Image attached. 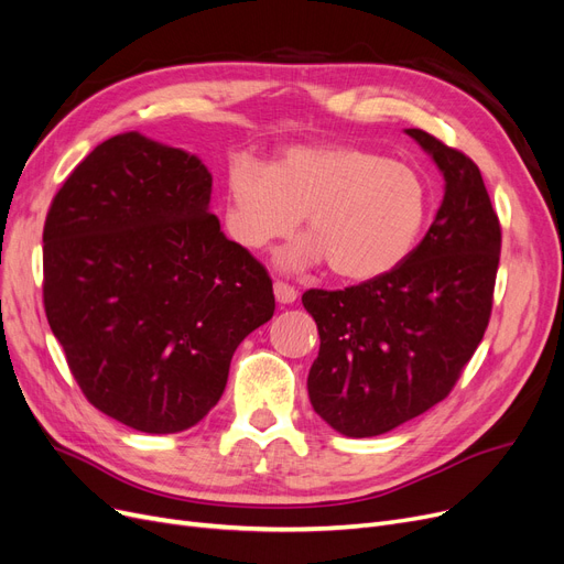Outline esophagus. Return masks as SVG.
<instances>
[{"instance_id": "obj_1", "label": "esophagus", "mask_w": 564, "mask_h": 564, "mask_svg": "<svg viewBox=\"0 0 564 564\" xmlns=\"http://www.w3.org/2000/svg\"><path fill=\"white\" fill-rule=\"evenodd\" d=\"M274 297H276L279 304H292L297 300V290L288 285V283H283V281H276L274 283Z\"/></svg>"}]
</instances>
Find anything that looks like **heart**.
<instances>
[{"instance_id": "1", "label": "heart", "mask_w": 564, "mask_h": 564, "mask_svg": "<svg viewBox=\"0 0 564 564\" xmlns=\"http://www.w3.org/2000/svg\"><path fill=\"white\" fill-rule=\"evenodd\" d=\"M226 224L243 249L260 251L295 232L304 214L308 237L281 256L285 269L329 262L348 281L397 269L424 232L431 191L408 163L355 144L290 147L272 167L232 161Z\"/></svg>"}]
</instances>
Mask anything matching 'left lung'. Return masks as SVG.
I'll return each mask as SVG.
<instances>
[{"mask_svg": "<svg viewBox=\"0 0 564 564\" xmlns=\"http://www.w3.org/2000/svg\"><path fill=\"white\" fill-rule=\"evenodd\" d=\"M405 133L445 177L420 247L382 276L302 295L321 334L308 399L348 437L387 433L447 399L494 308L502 232L479 167L422 129Z\"/></svg>", "mask_w": 564, "mask_h": 564, "instance_id": "obj_1", "label": "left lung"}]
</instances>
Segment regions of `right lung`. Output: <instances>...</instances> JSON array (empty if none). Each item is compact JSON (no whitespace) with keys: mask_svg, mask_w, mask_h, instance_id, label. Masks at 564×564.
Returning <instances> with one entry per match:
<instances>
[{"mask_svg":"<svg viewBox=\"0 0 564 564\" xmlns=\"http://www.w3.org/2000/svg\"><path fill=\"white\" fill-rule=\"evenodd\" d=\"M209 198L198 156L129 131L78 163L45 218L47 323L87 401L142 433L198 424L274 315L267 269Z\"/></svg>","mask_w":564,"mask_h":564,"instance_id":"add662e5","label":"right lung"}]
</instances>
